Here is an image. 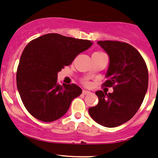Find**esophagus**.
<instances>
[{
	"instance_id": "34e87169",
	"label": "esophagus",
	"mask_w": 158,
	"mask_h": 158,
	"mask_svg": "<svg viewBox=\"0 0 158 158\" xmlns=\"http://www.w3.org/2000/svg\"><path fill=\"white\" fill-rule=\"evenodd\" d=\"M91 93L90 92V91H85V90H83L82 91V94L84 95H87V94H89Z\"/></svg>"
}]
</instances>
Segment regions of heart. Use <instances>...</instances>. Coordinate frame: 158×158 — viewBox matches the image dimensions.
<instances>
[{
    "label": "heart",
    "instance_id": "b5f03b06",
    "mask_svg": "<svg viewBox=\"0 0 158 158\" xmlns=\"http://www.w3.org/2000/svg\"><path fill=\"white\" fill-rule=\"evenodd\" d=\"M94 54H104V53L102 52H100V51H98V52H94ZM85 83L86 85H88V83L87 82H85Z\"/></svg>",
    "mask_w": 158,
    "mask_h": 158
}]
</instances>
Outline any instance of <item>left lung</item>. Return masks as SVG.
<instances>
[{
	"instance_id": "obj_1",
	"label": "left lung",
	"mask_w": 158,
	"mask_h": 158,
	"mask_svg": "<svg viewBox=\"0 0 158 158\" xmlns=\"http://www.w3.org/2000/svg\"><path fill=\"white\" fill-rule=\"evenodd\" d=\"M110 56L107 79L103 85L113 92L96 91L98 105L88 109L97 123L115 127L127 122L136 113L148 89V72L140 53L131 45L119 41H98Z\"/></svg>"
}]
</instances>
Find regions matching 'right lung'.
Masks as SVG:
<instances>
[{
  "instance_id": "1",
  "label": "right lung",
  "mask_w": 158,
  "mask_h": 158,
  "mask_svg": "<svg viewBox=\"0 0 158 158\" xmlns=\"http://www.w3.org/2000/svg\"><path fill=\"white\" fill-rule=\"evenodd\" d=\"M92 43L91 40L47 34L25 46L17 68L16 83L22 103L31 115L50 122L67 112L82 89L75 84L60 85L58 73Z\"/></svg>"
}]
</instances>
